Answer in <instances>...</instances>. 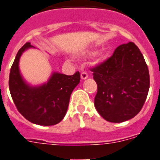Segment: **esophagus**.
Wrapping results in <instances>:
<instances>
[{"instance_id": "obj_1", "label": "esophagus", "mask_w": 160, "mask_h": 160, "mask_svg": "<svg viewBox=\"0 0 160 160\" xmlns=\"http://www.w3.org/2000/svg\"><path fill=\"white\" fill-rule=\"evenodd\" d=\"M88 78V74H87V72H82L81 73V78L82 79H87Z\"/></svg>"}]
</instances>
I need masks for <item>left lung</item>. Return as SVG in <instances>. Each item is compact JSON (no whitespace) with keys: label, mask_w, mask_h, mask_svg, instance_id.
Instances as JSON below:
<instances>
[{"label":"left lung","mask_w":160,"mask_h":160,"mask_svg":"<svg viewBox=\"0 0 160 160\" xmlns=\"http://www.w3.org/2000/svg\"><path fill=\"white\" fill-rule=\"evenodd\" d=\"M91 71L97 83L95 107L106 121L121 123L141 111L149 91L150 75L135 43L118 46L112 56Z\"/></svg>","instance_id":"left-lung-1"}]
</instances>
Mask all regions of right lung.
Listing matches in <instances>:
<instances>
[{"label": "right lung", "mask_w": 160, "mask_h": 160, "mask_svg": "<svg viewBox=\"0 0 160 160\" xmlns=\"http://www.w3.org/2000/svg\"><path fill=\"white\" fill-rule=\"evenodd\" d=\"M32 47L27 42L18 52L10 69L9 91L18 111L27 121L39 125L58 124L66 114L73 90L80 82V73L73 75L54 73L46 84L30 87L24 82L18 69L20 57Z\"/></svg>", "instance_id": "right-lung-1"}]
</instances>
